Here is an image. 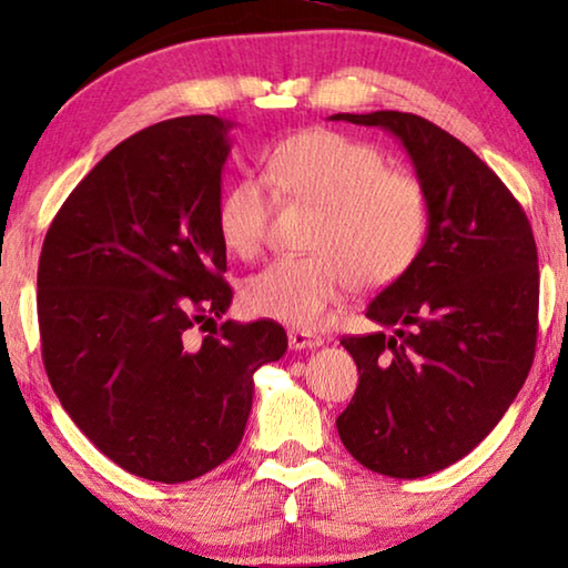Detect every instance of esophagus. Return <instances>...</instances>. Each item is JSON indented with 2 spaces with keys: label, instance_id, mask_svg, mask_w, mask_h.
Segmentation results:
<instances>
[{
  "label": "esophagus",
  "instance_id": "1",
  "mask_svg": "<svg viewBox=\"0 0 568 568\" xmlns=\"http://www.w3.org/2000/svg\"><path fill=\"white\" fill-rule=\"evenodd\" d=\"M287 343H291L293 351H305V348H318L323 345L321 335H313L311 331H291L287 333Z\"/></svg>",
  "mask_w": 568,
  "mask_h": 568
}]
</instances>
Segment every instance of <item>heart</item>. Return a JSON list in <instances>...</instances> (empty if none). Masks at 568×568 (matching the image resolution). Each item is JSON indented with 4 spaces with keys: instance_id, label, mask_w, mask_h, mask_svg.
Segmentation results:
<instances>
[{
    "instance_id": "1",
    "label": "heart",
    "mask_w": 568,
    "mask_h": 568,
    "mask_svg": "<svg viewBox=\"0 0 568 568\" xmlns=\"http://www.w3.org/2000/svg\"><path fill=\"white\" fill-rule=\"evenodd\" d=\"M265 172L285 197L318 207L303 257H277L243 287L250 313L297 328H318L351 283L386 285L408 271L428 233L420 182L388 170L368 142L335 130H305L267 152ZM217 233L227 250L253 257L267 227L263 180L240 178L217 203Z\"/></svg>"
}]
</instances>
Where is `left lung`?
Returning a JSON list of instances; mask_svg holds the SVG:
<instances>
[{"instance_id": "8db88e82", "label": "left lung", "mask_w": 568, "mask_h": 568, "mask_svg": "<svg viewBox=\"0 0 568 568\" xmlns=\"http://www.w3.org/2000/svg\"><path fill=\"white\" fill-rule=\"evenodd\" d=\"M331 120L396 134L428 197L420 253L365 311L383 331L341 341L361 378L335 420L358 464L420 478L491 434L531 371L534 233L496 172L438 124L393 110Z\"/></svg>"}]
</instances>
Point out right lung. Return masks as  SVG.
I'll return each instance as SVG.
<instances>
[{
	"label": "right lung",
	"instance_id": "obj_1",
	"mask_svg": "<svg viewBox=\"0 0 568 568\" xmlns=\"http://www.w3.org/2000/svg\"><path fill=\"white\" fill-rule=\"evenodd\" d=\"M230 128L190 114L120 142L64 200L37 271L42 361L62 408L110 460L160 484L235 454L253 373L287 348L275 321L215 323L233 301L215 223Z\"/></svg>",
	"mask_w": 568,
	"mask_h": 568
}]
</instances>
